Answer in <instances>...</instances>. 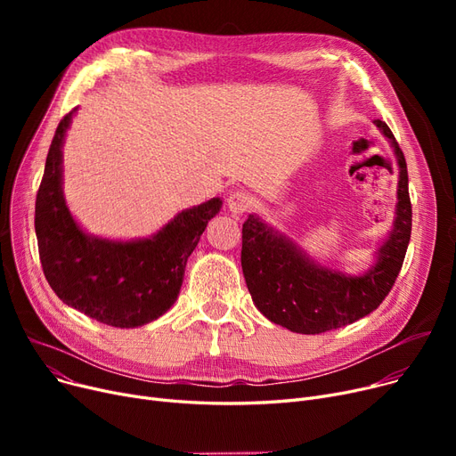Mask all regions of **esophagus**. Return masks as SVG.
Here are the masks:
<instances>
[{"instance_id":"1","label":"esophagus","mask_w":456,"mask_h":456,"mask_svg":"<svg viewBox=\"0 0 456 456\" xmlns=\"http://www.w3.org/2000/svg\"><path fill=\"white\" fill-rule=\"evenodd\" d=\"M251 205H253L251 196L248 194V191H242V190L232 191V194L227 198V208L236 216L248 212L251 208Z\"/></svg>"}]
</instances>
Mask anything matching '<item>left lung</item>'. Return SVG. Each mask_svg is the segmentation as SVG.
<instances>
[{"label": "left lung", "instance_id": "1", "mask_svg": "<svg viewBox=\"0 0 456 456\" xmlns=\"http://www.w3.org/2000/svg\"><path fill=\"white\" fill-rule=\"evenodd\" d=\"M399 166L395 220L361 275H349L310 258L294 240L256 214L242 227V272L255 306L270 322L299 334H320L368 316L382 303L403 266L412 231V207L404 155L390 127L375 119Z\"/></svg>", "mask_w": 456, "mask_h": 456}]
</instances>
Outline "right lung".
I'll return each instance as SVG.
<instances>
[{"label":"right lung","mask_w":456,"mask_h":456,"mask_svg":"<svg viewBox=\"0 0 456 456\" xmlns=\"http://www.w3.org/2000/svg\"><path fill=\"white\" fill-rule=\"evenodd\" d=\"M76 110L61 119L37 194L42 270L61 301L88 318L119 329L146 325L175 303L186 260L222 200L181 210L150 238L124 242L88 234L71 216L62 191V146Z\"/></svg>","instance_id":"obj_1"}]
</instances>
